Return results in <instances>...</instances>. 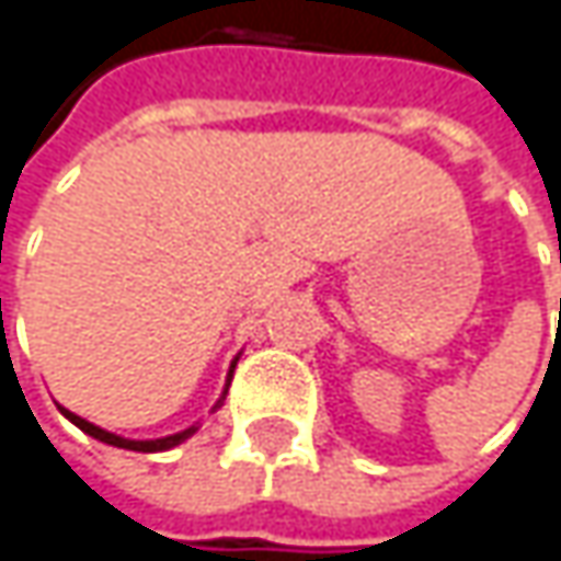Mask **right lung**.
Listing matches in <instances>:
<instances>
[{
    "mask_svg": "<svg viewBox=\"0 0 561 561\" xmlns=\"http://www.w3.org/2000/svg\"><path fill=\"white\" fill-rule=\"evenodd\" d=\"M233 367H237V360H233ZM233 374V370H230ZM227 396V392H224ZM224 396H220V402H224ZM217 402V405H220ZM214 405V409H217ZM80 432H87V435H93L96 442H106V445H113V448H129V451H169L174 445H181L184 438H191L194 435V428L197 425H191V428H184V432H174V435H165V438H149V442H136V438H123V435H113V432H106V428H100V425H93V422H87V419H80V415H73L70 409H60Z\"/></svg>",
    "mask_w": 561,
    "mask_h": 561,
    "instance_id": "right-lung-1",
    "label": "right lung"
}]
</instances>
